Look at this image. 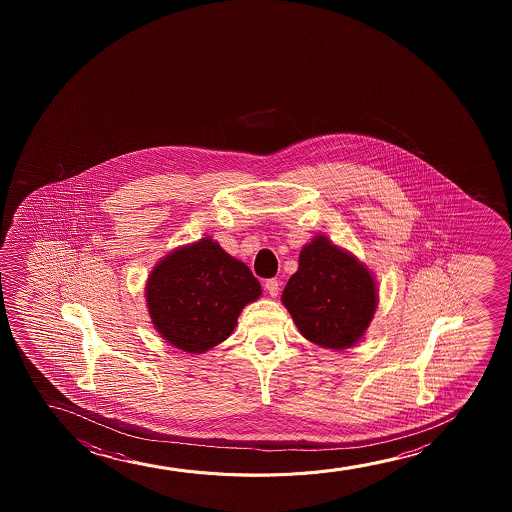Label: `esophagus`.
Here are the masks:
<instances>
[{"instance_id":"esophagus-1","label":"esophagus","mask_w":512,"mask_h":512,"mask_svg":"<svg viewBox=\"0 0 512 512\" xmlns=\"http://www.w3.org/2000/svg\"><path fill=\"white\" fill-rule=\"evenodd\" d=\"M264 287H266L267 294L271 295V297H276L278 292H280V281L276 280V278H269L264 283Z\"/></svg>"}]
</instances>
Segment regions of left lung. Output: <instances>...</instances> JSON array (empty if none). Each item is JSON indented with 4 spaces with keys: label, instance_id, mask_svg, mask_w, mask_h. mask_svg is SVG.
<instances>
[{
    "label": "left lung",
    "instance_id": "1",
    "mask_svg": "<svg viewBox=\"0 0 512 512\" xmlns=\"http://www.w3.org/2000/svg\"><path fill=\"white\" fill-rule=\"evenodd\" d=\"M376 299L372 274L325 236L302 248L299 269L281 295L302 336L332 350L357 343L371 323Z\"/></svg>",
    "mask_w": 512,
    "mask_h": 512
}]
</instances>
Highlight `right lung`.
I'll return each mask as SVG.
<instances>
[{
    "label": "right lung",
    "mask_w": 512,
    "mask_h": 512,
    "mask_svg": "<svg viewBox=\"0 0 512 512\" xmlns=\"http://www.w3.org/2000/svg\"><path fill=\"white\" fill-rule=\"evenodd\" d=\"M260 292L246 264L204 238L154 267L147 281L148 313L168 343L204 353L231 336L241 309Z\"/></svg>",
    "instance_id": "obj_1"
}]
</instances>
